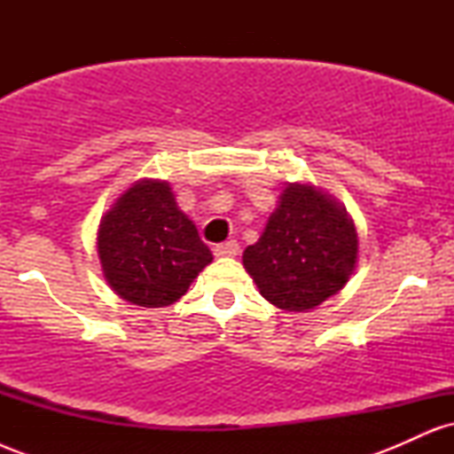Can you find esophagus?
<instances>
[{"mask_svg":"<svg viewBox=\"0 0 454 454\" xmlns=\"http://www.w3.org/2000/svg\"><path fill=\"white\" fill-rule=\"evenodd\" d=\"M239 252H241V247H239L237 241H223V243H217L215 247H213V254H215L217 258H232V256H237Z\"/></svg>","mask_w":454,"mask_h":454,"instance_id":"1","label":"esophagus"}]
</instances>
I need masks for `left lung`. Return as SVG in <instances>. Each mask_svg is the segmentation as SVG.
<instances>
[{
	"instance_id": "8db88e82",
	"label": "left lung",
	"mask_w": 454,
	"mask_h": 454,
	"mask_svg": "<svg viewBox=\"0 0 454 454\" xmlns=\"http://www.w3.org/2000/svg\"><path fill=\"white\" fill-rule=\"evenodd\" d=\"M358 239L346 209L311 185H288L243 264L279 309H314L337 294L356 264Z\"/></svg>"
}]
</instances>
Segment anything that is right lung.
<instances>
[{
  "label": "right lung",
  "mask_w": 454,
  "mask_h": 454,
  "mask_svg": "<svg viewBox=\"0 0 454 454\" xmlns=\"http://www.w3.org/2000/svg\"><path fill=\"white\" fill-rule=\"evenodd\" d=\"M98 254L114 293L140 307L179 301L213 260L164 181H138L114 202L102 217Z\"/></svg>",
  "instance_id": "right-lung-1"
}]
</instances>
